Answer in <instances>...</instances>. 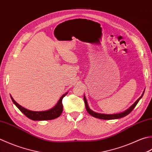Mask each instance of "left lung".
<instances>
[{"label":"left lung","mask_w":152,"mask_h":152,"mask_svg":"<svg viewBox=\"0 0 152 152\" xmlns=\"http://www.w3.org/2000/svg\"><path fill=\"white\" fill-rule=\"evenodd\" d=\"M144 93V91L143 92V94ZM143 94L138 99L136 100V102L133 104V105L129 107L128 109H126V111H124V112L120 113H117V114H112V115H107V114H102V113H96L91 110L88 107V104L87 102V100H86L85 96H84V102H85V105H86V111H88V113L90 115H91L92 117H96L97 118H100V119H103V120H112V119H117V118H120L122 117H125V116L129 115L130 112H131L134 108L135 107L136 105H137V103L140 101V99H141L142 97L143 96Z\"/></svg>","instance_id":"left-lung-1"}]
</instances>
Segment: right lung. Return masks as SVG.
Returning <instances> with one entry per match:
<instances>
[{
  "mask_svg": "<svg viewBox=\"0 0 152 152\" xmlns=\"http://www.w3.org/2000/svg\"><path fill=\"white\" fill-rule=\"evenodd\" d=\"M67 94L68 93H65L63 96L60 98V99L58 100V103H56V105L54 107L45 111H29V110L23 107L20 105L17 102H15L13 97L11 96L10 97L13 103L15 104V105H16L17 107L20 109V111L22 112V113L24 114L28 118H30V119L33 121H47L55 119V118L58 117L59 116L61 115L62 110H63L62 100Z\"/></svg>",
  "mask_w": 152,
  "mask_h": 152,
  "instance_id": "obj_1",
  "label": "right lung"
}]
</instances>
